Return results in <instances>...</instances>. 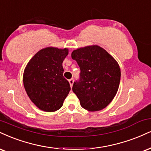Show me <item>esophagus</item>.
Instances as JSON below:
<instances>
[{
    "label": "esophagus",
    "mask_w": 151,
    "mask_h": 151,
    "mask_svg": "<svg viewBox=\"0 0 151 151\" xmlns=\"http://www.w3.org/2000/svg\"><path fill=\"white\" fill-rule=\"evenodd\" d=\"M69 83H70V85L71 87H72V86H73V83H74V79H71L69 80Z\"/></svg>",
    "instance_id": "esophagus-1"
}]
</instances>
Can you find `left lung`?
I'll list each match as a JSON object with an SVG mask.
<instances>
[{
    "label": "left lung",
    "instance_id": "1",
    "mask_svg": "<svg viewBox=\"0 0 151 151\" xmlns=\"http://www.w3.org/2000/svg\"><path fill=\"white\" fill-rule=\"evenodd\" d=\"M72 58L80 68V78L74 82L72 91L83 108L99 111L113 100L120 81L121 72L115 58L96 45L78 48Z\"/></svg>",
    "mask_w": 151,
    "mask_h": 151
}]
</instances>
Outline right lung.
Wrapping results in <instances>:
<instances>
[{
	"instance_id": "obj_1",
	"label": "right lung",
	"mask_w": 151,
	"mask_h": 151,
	"mask_svg": "<svg viewBox=\"0 0 151 151\" xmlns=\"http://www.w3.org/2000/svg\"><path fill=\"white\" fill-rule=\"evenodd\" d=\"M68 49L47 47L37 52L24 71L23 83L27 95L40 110L55 112L63 106L70 91L63 77V62Z\"/></svg>"
}]
</instances>
